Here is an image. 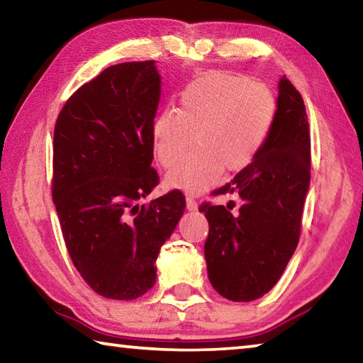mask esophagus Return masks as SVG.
I'll use <instances>...</instances> for the list:
<instances>
[{"mask_svg": "<svg viewBox=\"0 0 363 363\" xmlns=\"http://www.w3.org/2000/svg\"><path fill=\"white\" fill-rule=\"evenodd\" d=\"M186 201H187V210L189 211H196L199 210V203H196V200L194 199V196H187L186 199Z\"/></svg>", "mask_w": 363, "mask_h": 363, "instance_id": "esophagus-1", "label": "esophagus"}]
</instances>
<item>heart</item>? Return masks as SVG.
Returning a JSON list of instances; mask_svg holds the SVG:
<instances>
[{"label": "heart", "mask_w": 363, "mask_h": 363, "mask_svg": "<svg viewBox=\"0 0 363 363\" xmlns=\"http://www.w3.org/2000/svg\"><path fill=\"white\" fill-rule=\"evenodd\" d=\"M275 112L272 91L248 77L208 72L195 78L179 96V110L164 108L153 120V152L163 167L180 162L196 140V152L169 171L164 184L200 194L218 182L223 169L240 173L261 152Z\"/></svg>", "instance_id": "1"}]
</instances>
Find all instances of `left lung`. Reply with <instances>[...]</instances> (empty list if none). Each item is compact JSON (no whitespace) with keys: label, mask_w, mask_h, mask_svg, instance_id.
<instances>
[{"label":"left lung","mask_w":363,"mask_h":363,"mask_svg":"<svg viewBox=\"0 0 363 363\" xmlns=\"http://www.w3.org/2000/svg\"><path fill=\"white\" fill-rule=\"evenodd\" d=\"M311 182V134L304 101L285 77L279 82L272 130L250 167L216 194H237L242 206L201 205L210 224L208 279L220 296L248 303L277 284L299 242Z\"/></svg>","instance_id":"left-lung-1"}]
</instances>
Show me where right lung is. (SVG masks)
Returning <instances> with one entry per match:
<instances>
[{
    "label": "right lung",
    "mask_w": 363,
    "mask_h": 363,
    "mask_svg": "<svg viewBox=\"0 0 363 363\" xmlns=\"http://www.w3.org/2000/svg\"><path fill=\"white\" fill-rule=\"evenodd\" d=\"M162 77L155 60L108 67L83 84L54 128L52 200L69 255L104 298L130 301L155 285L157 257L186 196L136 201L158 184L152 125Z\"/></svg>",
    "instance_id": "1"
}]
</instances>
